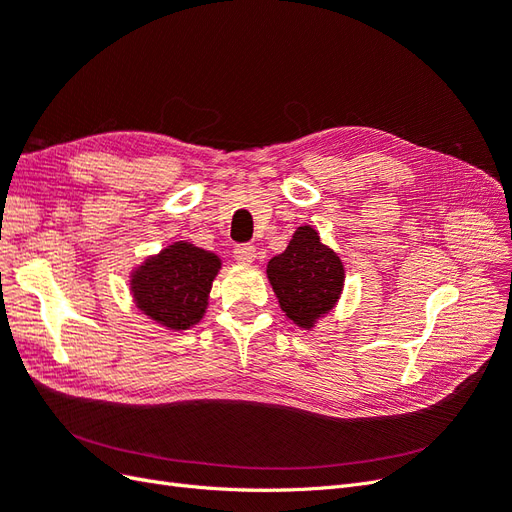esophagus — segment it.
<instances>
[{"label": "esophagus", "mask_w": 512, "mask_h": 512, "mask_svg": "<svg viewBox=\"0 0 512 512\" xmlns=\"http://www.w3.org/2000/svg\"><path fill=\"white\" fill-rule=\"evenodd\" d=\"M257 257V249L253 244H238L234 249V259L238 263H253Z\"/></svg>", "instance_id": "esophagus-1"}]
</instances>
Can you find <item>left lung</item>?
Here are the masks:
<instances>
[{
  "instance_id": "1",
  "label": "left lung",
  "mask_w": 512,
  "mask_h": 512,
  "mask_svg": "<svg viewBox=\"0 0 512 512\" xmlns=\"http://www.w3.org/2000/svg\"><path fill=\"white\" fill-rule=\"evenodd\" d=\"M268 278L285 315L312 329L332 310L344 287L340 257L325 246L315 227L302 225L285 249L268 261Z\"/></svg>"
}]
</instances>
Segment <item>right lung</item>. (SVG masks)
Here are the masks:
<instances>
[{"label":"right lung","instance_id":"obj_1","mask_svg":"<svg viewBox=\"0 0 512 512\" xmlns=\"http://www.w3.org/2000/svg\"><path fill=\"white\" fill-rule=\"evenodd\" d=\"M219 270L217 255L180 240L131 272V295L148 319L183 332L202 321Z\"/></svg>","mask_w":512,"mask_h":512}]
</instances>
